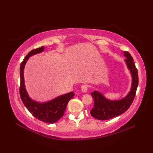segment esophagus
I'll list each match as a JSON object with an SVG mask.
<instances>
[{
    "mask_svg": "<svg viewBox=\"0 0 153 153\" xmlns=\"http://www.w3.org/2000/svg\"><path fill=\"white\" fill-rule=\"evenodd\" d=\"M87 89H88V86L87 85H82V87H81V90H82V91L83 93L87 92Z\"/></svg>",
    "mask_w": 153,
    "mask_h": 153,
    "instance_id": "1",
    "label": "esophagus"
}]
</instances>
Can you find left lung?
I'll return each instance as SVG.
<instances>
[{"instance_id": "8db88e82", "label": "left lung", "mask_w": 153, "mask_h": 153, "mask_svg": "<svg viewBox=\"0 0 153 153\" xmlns=\"http://www.w3.org/2000/svg\"><path fill=\"white\" fill-rule=\"evenodd\" d=\"M126 59L125 62L132 77V83L130 91L121 100H111L105 98L102 93L94 91L91 93L94 100V106L90 111L94 118L100 120H106L122 114L128 110L134 101L138 86L137 69L134 62L131 54L123 51Z\"/></svg>"}]
</instances>
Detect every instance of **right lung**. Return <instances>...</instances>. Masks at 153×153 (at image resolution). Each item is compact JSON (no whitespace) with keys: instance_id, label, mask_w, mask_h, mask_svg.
Returning <instances> with one entry per match:
<instances>
[{"instance_id":"obj_1","label":"right lung","mask_w":153,"mask_h":153,"mask_svg":"<svg viewBox=\"0 0 153 153\" xmlns=\"http://www.w3.org/2000/svg\"><path fill=\"white\" fill-rule=\"evenodd\" d=\"M44 51V47L35 48L31 51L20 65V87L19 95L23 103L27 109L35 118L45 122L53 123L56 122L63 116L65 110L69 100L74 96V92H70L60 95L53 100L46 102H38L32 100L25 89L24 77V70L25 65L30 56L40 53Z\"/></svg>"}]
</instances>
